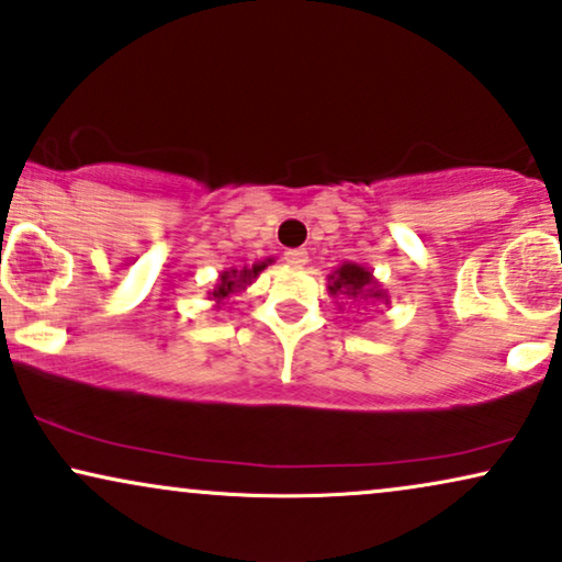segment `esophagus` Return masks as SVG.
<instances>
[{"label": "esophagus", "mask_w": 562, "mask_h": 562, "mask_svg": "<svg viewBox=\"0 0 562 562\" xmlns=\"http://www.w3.org/2000/svg\"><path fill=\"white\" fill-rule=\"evenodd\" d=\"M283 260H286L289 266L302 268L304 262H307V252H304V249H286V252H283Z\"/></svg>", "instance_id": "34e87169"}]
</instances>
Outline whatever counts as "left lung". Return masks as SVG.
Listing matches in <instances>:
<instances>
[{
    "label": "left lung",
    "instance_id": "8db88e82",
    "mask_svg": "<svg viewBox=\"0 0 562 562\" xmlns=\"http://www.w3.org/2000/svg\"><path fill=\"white\" fill-rule=\"evenodd\" d=\"M328 292L334 296H349V300H383L387 304V294L378 286L372 273L357 262H344L328 279Z\"/></svg>",
    "mask_w": 562,
    "mask_h": 562
}]
</instances>
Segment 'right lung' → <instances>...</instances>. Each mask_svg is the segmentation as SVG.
Listing matches in <instances>:
<instances>
[{
	"label": "right lung",
	"mask_w": 562,
	"mask_h": 562,
	"mask_svg": "<svg viewBox=\"0 0 562 562\" xmlns=\"http://www.w3.org/2000/svg\"><path fill=\"white\" fill-rule=\"evenodd\" d=\"M270 260H266V262H255L252 268H241V270H224V273H221V281H218V286L213 289L211 292V300H216V304L218 302H224L226 296H232V294H237V292H241V289L247 286V283H252L255 279H258L260 276V270L268 266Z\"/></svg>",
	"instance_id": "obj_1"
}]
</instances>
